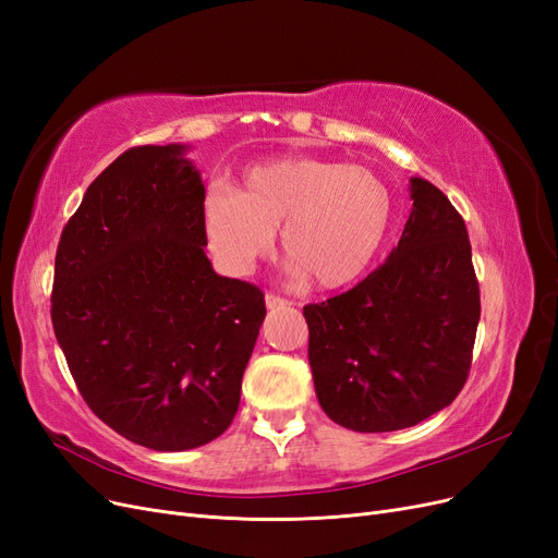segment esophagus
<instances>
[{"instance_id": "esophagus-1", "label": "esophagus", "mask_w": 558, "mask_h": 558, "mask_svg": "<svg viewBox=\"0 0 558 558\" xmlns=\"http://www.w3.org/2000/svg\"><path fill=\"white\" fill-rule=\"evenodd\" d=\"M265 305H267V310H281L289 305V300L277 295V293H265Z\"/></svg>"}]
</instances>
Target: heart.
<instances>
[{
    "mask_svg": "<svg viewBox=\"0 0 558 558\" xmlns=\"http://www.w3.org/2000/svg\"><path fill=\"white\" fill-rule=\"evenodd\" d=\"M393 218L388 185L365 167L310 156L251 165L240 189H216L202 205V226L216 260L248 275L275 246L326 291L365 275Z\"/></svg>",
    "mask_w": 558,
    "mask_h": 558,
    "instance_id": "heart-1",
    "label": "heart"
}]
</instances>
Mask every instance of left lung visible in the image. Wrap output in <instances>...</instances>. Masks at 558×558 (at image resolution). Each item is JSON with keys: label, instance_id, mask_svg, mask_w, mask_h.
Instances as JSON below:
<instances>
[{"label": "left lung", "instance_id": "left-lung-1", "mask_svg": "<svg viewBox=\"0 0 558 558\" xmlns=\"http://www.w3.org/2000/svg\"><path fill=\"white\" fill-rule=\"evenodd\" d=\"M391 256L351 291L302 310L324 412L349 430L416 426L461 393L480 324L465 221L426 179Z\"/></svg>", "mask_w": 558, "mask_h": 558}]
</instances>
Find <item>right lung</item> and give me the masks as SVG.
<instances>
[{
    "instance_id": "right-lung-1",
    "label": "right lung",
    "mask_w": 558,
    "mask_h": 558,
    "mask_svg": "<svg viewBox=\"0 0 558 558\" xmlns=\"http://www.w3.org/2000/svg\"><path fill=\"white\" fill-rule=\"evenodd\" d=\"M185 146H134L83 195L56 253L50 318L78 393L156 451L216 440L240 408L265 295L216 275Z\"/></svg>"
}]
</instances>
